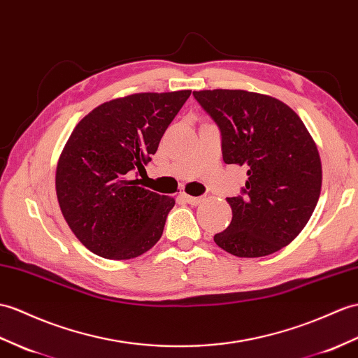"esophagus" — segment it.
I'll use <instances>...</instances> for the list:
<instances>
[{"instance_id": "1", "label": "esophagus", "mask_w": 358, "mask_h": 358, "mask_svg": "<svg viewBox=\"0 0 358 358\" xmlns=\"http://www.w3.org/2000/svg\"><path fill=\"white\" fill-rule=\"evenodd\" d=\"M181 199H185L186 203L192 204V206H196V204H199V203L203 201L201 196H190V195H187V194H181Z\"/></svg>"}]
</instances>
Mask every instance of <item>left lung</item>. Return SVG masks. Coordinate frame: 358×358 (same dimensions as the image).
Returning a JSON list of instances; mask_svg holds the SVG:
<instances>
[{
  "mask_svg": "<svg viewBox=\"0 0 358 358\" xmlns=\"http://www.w3.org/2000/svg\"><path fill=\"white\" fill-rule=\"evenodd\" d=\"M194 96L221 129L224 163L247 166L243 195L227 198L229 227L213 241L238 257L280 250L303 230L320 196L322 162L310 131L267 94L220 88Z\"/></svg>",
  "mask_w": 358,
  "mask_h": 358,
  "instance_id": "1",
  "label": "left lung"
}]
</instances>
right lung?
Returning a JSON list of instances; mask_svg holds the SVG:
<instances>
[{
    "instance_id": "add662e5",
    "label": "right lung",
    "mask_w": 358,
    "mask_h": 358,
    "mask_svg": "<svg viewBox=\"0 0 358 358\" xmlns=\"http://www.w3.org/2000/svg\"><path fill=\"white\" fill-rule=\"evenodd\" d=\"M190 90L136 93L96 106L66 140L56 166V195L69 227L90 252L132 259L163 235L172 196L140 186L163 134Z\"/></svg>"
}]
</instances>
